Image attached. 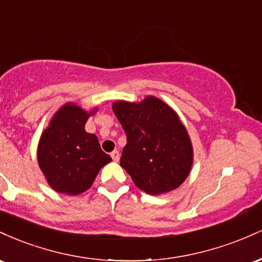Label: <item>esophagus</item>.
Segmentation results:
<instances>
[{
	"label": "esophagus",
	"mask_w": 262,
	"mask_h": 262,
	"mask_svg": "<svg viewBox=\"0 0 262 262\" xmlns=\"http://www.w3.org/2000/svg\"><path fill=\"white\" fill-rule=\"evenodd\" d=\"M111 156H112L113 161H118L119 160V151L118 150H113V151L111 152Z\"/></svg>",
	"instance_id": "34e87169"
}]
</instances>
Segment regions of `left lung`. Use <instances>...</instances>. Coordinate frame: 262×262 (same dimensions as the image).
I'll list each match as a JSON object with an SVG mask.
<instances>
[{
  "mask_svg": "<svg viewBox=\"0 0 262 262\" xmlns=\"http://www.w3.org/2000/svg\"><path fill=\"white\" fill-rule=\"evenodd\" d=\"M112 108L127 135L121 166L135 186L149 194L179 187L191 171L193 149L175 111L154 96L139 103L117 101Z\"/></svg>",
  "mask_w": 262,
  "mask_h": 262,
  "instance_id": "1",
  "label": "left lung"
}]
</instances>
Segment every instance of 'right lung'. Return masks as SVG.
Returning <instances> with one entry per match:
<instances>
[{"instance_id":"right-lung-1","label":"right lung","mask_w":262,"mask_h":262,"mask_svg":"<svg viewBox=\"0 0 262 262\" xmlns=\"http://www.w3.org/2000/svg\"><path fill=\"white\" fill-rule=\"evenodd\" d=\"M66 103L54 114L38 144V164L54 191L75 196L92 186L100 170L112 161L97 137L85 130L95 114Z\"/></svg>"}]
</instances>
